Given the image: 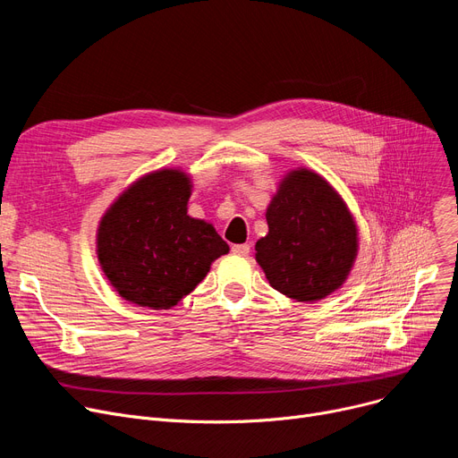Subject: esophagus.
Masks as SVG:
<instances>
[{
  "instance_id": "34e87169",
  "label": "esophagus",
  "mask_w": 458,
  "mask_h": 458,
  "mask_svg": "<svg viewBox=\"0 0 458 458\" xmlns=\"http://www.w3.org/2000/svg\"><path fill=\"white\" fill-rule=\"evenodd\" d=\"M232 252L237 254V256H249V254H250V245H247V243L232 245Z\"/></svg>"
}]
</instances>
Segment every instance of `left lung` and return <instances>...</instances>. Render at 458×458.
<instances>
[{"instance_id": "8db88e82", "label": "left lung", "mask_w": 458, "mask_h": 458, "mask_svg": "<svg viewBox=\"0 0 458 458\" xmlns=\"http://www.w3.org/2000/svg\"><path fill=\"white\" fill-rule=\"evenodd\" d=\"M266 219L256 261L276 292L316 302L340 290L358 254V228L338 191L310 168H295L282 178Z\"/></svg>"}]
</instances>
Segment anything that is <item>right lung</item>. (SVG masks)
I'll list each match as a JSON object with an SVG mask.
<instances>
[{
    "mask_svg": "<svg viewBox=\"0 0 458 458\" xmlns=\"http://www.w3.org/2000/svg\"><path fill=\"white\" fill-rule=\"evenodd\" d=\"M191 176L159 168L107 208L96 232L100 267L124 301L168 310L189 295L230 247L213 225L187 215Z\"/></svg>",
    "mask_w": 458,
    "mask_h": 458,
    "instance_id": "add662e5",
    "label": "right lung"
}]
</instances>
